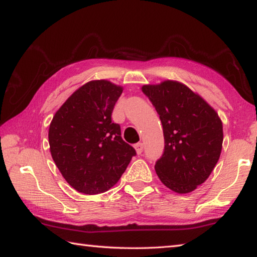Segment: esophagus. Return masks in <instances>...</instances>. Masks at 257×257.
<instances>
[{
    "label": "esophagus",
    "mask_w": 257,
    "mask_h": 257,
    "mask_svg": "<svg viewBox=\"0 0 257 257\" xmlns=\"http://www.w3.org/2000/svg\"><path fill=\"white\" fill-rule=\"evenodd\" d=\"M135 149H136V151H137L138 155H141V152H143V150H144V145L141 144V143L136 144L135 145Z\"/></svg>",
    "instance_id": "34e87169"
}]
</instances>
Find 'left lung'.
Wrapping results in <instances>:
<instances>
[{"label":"left lung","instance_id":"1","mask_svg":"<svg viewBox=\"0 0 257 257\" xmlns=\"http://www.w3.org/2000/svg\"><path fill=\"white\" fill-rule=\"evenodd\" d=\"M143 92L159 114L165 136V150L155 166L158 177L174 192H192L219 161L223 144L219 114L179 81L145 85Z\"/></svg>","mask_w":257,"mask_h":257}]
</instances>
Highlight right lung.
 Wrapping results in <instances>:
<instances>
[{
	"instance_id": "right-lung-1",
	"label": "right lung",
	"mask_w": 257,
	"mask_h": 257,
	"mask_svg": "<svg viewBox=\"0 0 257 257\" xmlns=\"http://www.w3.org/2000/svg\"><path fill=\"white\" fill-rule=\"evenodd\" d=\"M122 87L91 80L56 111L50 125L52 158L76 191L98 194L118 182L136 150L124 143L111 113Z\"/></svg>"
}]
</instances>
